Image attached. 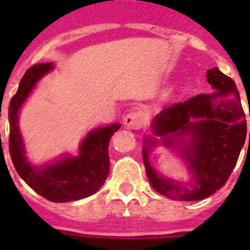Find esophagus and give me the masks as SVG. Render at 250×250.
Listing matches in <instances>:
<instances>
[{
	"instance_id": "esophagus-1",
	"label": "esophagus",
	"mask_w": 250,
	"mask_h": 250,
	"mask_svg": "<svg viewBox=\"0 0 250 250\" xmlns=\"http://www.w3.org/2000/svg\"><path fill=\"white\" fill-rule=\"evenodd\" d=\"M144 114L141 111H132V113L127 114L123 119V125L125 128L128 129H140L144 122Z\"/></svg>"
}]
</instances>
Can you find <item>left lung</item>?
I'll return each mask as SVG.
<instances>
[{"mask_svg":"<svg viewBox=\"0 0 250 250\" xmlns=\"http://www.w3.org/2000/svg\"><path fill=\"white\" fill-rule=\"evenodd\" d=\"M206 80L210 93L162 110L152 122L153 136L144 139L143 158L149 182L158 193L176 201L204 200L222 188L245 144L247 121L235 82L218 67L208 70ZM161 144L187 162L188 182L168 179L152 168L148 156Z\"/></svg>","mask_w":250,"mask_h":250,"instance_id":"left-lung-1","label":"left lung"}]
</instances>
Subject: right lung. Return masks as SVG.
I'll return each instance as SVG.
<instances>
[{
	"mask_svg": "<svg viewBox=\"0 0 250 250\" xmlns=\"http://www.w3.org/2000/svg\"><path fill=\"white\" fill-rule=\"evenodd\" d=\"M53 68V63L32 66L21 78L18 92L10 101V156L19 176L36 193L52 202H70L92 196L105 183L110 168V139L121 125L114 123L89 131L80 143L78 156L66 154L40 166L31 164L18 125L19 111L39 80Z\"/></svg>",
	"mask_w": 250,
	"mask_h": 250,
	"instance_id": "add662e5",
	"label": "right lung"
}]
</instances>
